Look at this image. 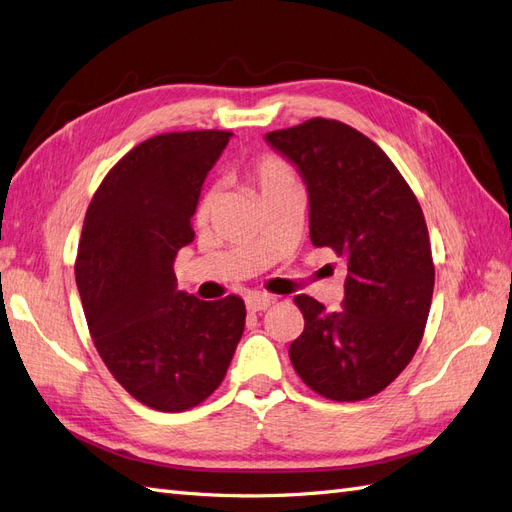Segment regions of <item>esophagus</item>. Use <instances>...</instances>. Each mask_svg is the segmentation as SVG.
<instances>
[{"label": "esophagus", "mask_w": 512, "mask_h": 512, "mask_svg": "<svg viewBox=\"0 0 512 512\" xmlns=\"http://www.w3.org/2000/svg\"><path fill=\"white\" fill-rule=\"evenodd\" d=\"M274 303V296L264 294V292H255L251 296H246V307L248 311H264Z\"/></svg>", "instance_id": "obj_1"}]
</instances>
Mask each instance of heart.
<instances>
[{
    "label": "heart",
    "instance_id": "b5f03b06",
    "mask_svg": "<svg viewBox=\"0 0 512 512\" xmlns=\"http://www.w3.org/2000/svg\"><path fill=\"white\" fill-rule=\"evenodd\" d=\"M248 173H251V177L257 181V186L261 188V192H266L274 186H279V183H287V181L294 179L290 166H287L277 155L257 157V160L251 166H248ZM214 201H216V190H207L201 196L199 205H196V218L205 220L209 214H212Z\"/></svg>",
    "mask_w": 512,
    "mask_h": 512
}]
</instances>
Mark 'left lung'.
<instances>
[{"label": "left lung", "mask_w": 512, "mask_h": 512, "mask_svg": "<svg viewBox=\"0 0 512 512\" xmlns=\"http://www.w3.org/2000/svg\"><path fill=\"white\" fill-rule=\"evenodd\" d=\"M309 192V238L344 259L342 309L300 294L305 331L290 344L296 374L320 396L355 402L383 391L422 342L435 266L413 190L385 151L339 121L266 134Z\"/></svg>", "instance_id": "left-lung-1"}]
</instances>
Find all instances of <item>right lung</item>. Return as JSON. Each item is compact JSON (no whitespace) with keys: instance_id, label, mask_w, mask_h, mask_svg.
<instances>
[{"instance_id":"add662e5","label":"right lung","mask_w":512,"mask_h":512,"mask_svg":"<svg viewBox=\"0 0 512 512\" xmlns=\"http://www.w3.org/2000/svg\"><path fill=\"white\" fill-rule=\"evenodd\" d=\"M231 131H175L131 149L101 181L75 261L90 337L138 402L179 413L212 396L244 333L240 296L177 290V251L194 240L203 181Z\"/></svg>"}]
</instances>
